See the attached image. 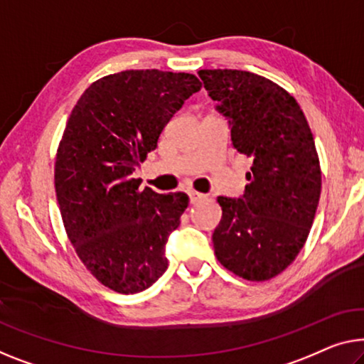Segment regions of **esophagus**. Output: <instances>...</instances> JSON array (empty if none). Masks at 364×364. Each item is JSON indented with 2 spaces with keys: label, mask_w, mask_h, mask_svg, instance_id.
<instances>
[{
  "label": "esophagus",
  "mask_w": 364,
  "mask_h": 364,
  "mask_svg": "<svg viewBox=\"0 0 364 364\" xmlns=\"http://www.w3.org/2000/svg\"><path fill=\"white\" fill-rule=\"evenodd\" d=\"M205 198H208L205 194H200L198 191H189V199H191L193 204H198V203H200V200H204Z\"/></svg>",
  "instance_id": "esophagus-1"
}]
</instances>
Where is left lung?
Masks as SVG:
<instances>
[{
  "label": "left lung",
  "mask_w": 364,
  "mask_h": 364,
  "mask_svg": "<svg viewBox=\"0 0 364 364\" xmlns=\"http://www.w3.org/2000/svg\"><path fill=\"white\" fill-rule=\"evenodd\" d=\"M232 144L253 160L240 199L217 198L213 234L220 264L248 281H268L289 267L311 232L322 173L301 106L273 81L242 70H199Z\"/></svg>",
  "instance_id": "1"
}]
</instances>
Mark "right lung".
<instances>
[{
  "label": "right lung",
  "mask_w": 364,
  "mask_h": 364,
  "mask_svg": "<svg viewBox=\"0 0 364 364\" xmlns=\"http://www.w3.org/2000/svg\"><path fill=\"white\" fill-rule=\"evenodd\" d=\"M200 81L191 73L126 70L85 90L63 130L55 193L67 235L95 278L121 294L168 268L165 245L188 208L184 193L140 189L132 178Z\"/></svg>",
  "instance_id": "1"
}]
</instances>
